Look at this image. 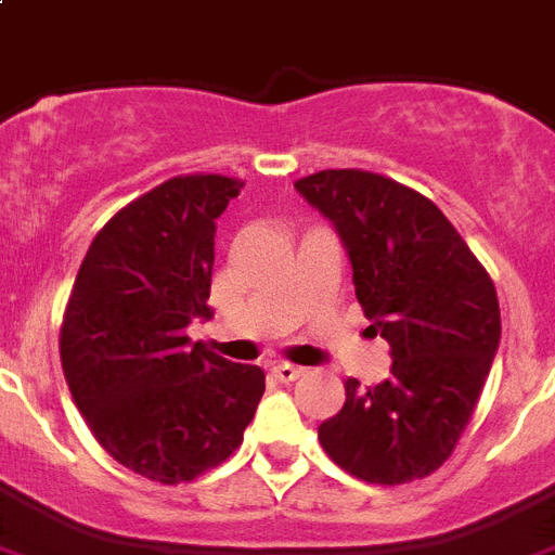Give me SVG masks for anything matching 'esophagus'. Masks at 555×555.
<instances>
[{
  "label": "esophagus",
  "instance_id": "34e87169",
  "mask_svg": "<svg viewBox=\"0 0 555 555\" xmlns=\"http://www.w3.org/2000/svg\"><path fill=\"white\" fill-rule=\"evenodd\" d=\"M270 372H273V378L282 380V384H291V380H296L305 375V370H301V366H293V364H276Z\"/></svg>",
  "mask_w": 555,
  "mask_h": 555
}]
</instances>
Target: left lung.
I'll return each mask as SVG.
<instances>
[{"label": "left lung", "instance_id": "obj_1", "mask_svg": "<svg viewBox=\"0 0 555 555\" xmlns=\"http://www.w3.org/2000/svg\"><path fill=\"white\" fill-rule=\"evenodd\" d=\"M296 191L335 225L358 305L392 347V372L319 426L321 449L352 477L400 486L435 474L472 423L500 347L488 270L421 191L361 169H327Z\"/></svg>", "mask_w": 555, "mask_h": 555}]
</instances>
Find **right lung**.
Instances as JSON below:
<instances>
[{"label": "right lung", "mask_w": 555, "mask_h": 555, "mask_svg": "<svg viewBox=\"0 0 555 555\" xmlns=\"http://www.w3.org/2000/svg\"><path fill=\"white\" fill-rule=\"evenodd\" d=\"M242 180L177 175L112 214L64 307L59 352L83 421L129 472L180 486L225 463L264 392V372L231 364L191 319H208L217 217Z\"/></svg>", "instance_id": "1"}]
</instances>
